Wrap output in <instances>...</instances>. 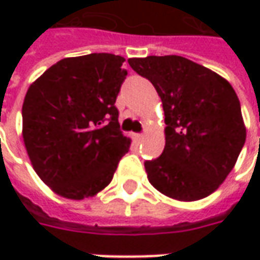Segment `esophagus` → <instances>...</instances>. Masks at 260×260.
I'll use <instances>...</instances> for the list:
<instances>
[{
	"label": "esophagus",
	"mask_w": 260,
	"mask_h": 260,
	"mask_svg": "<svg viewBox=\"0 0 260 260\" xmlns=\"http://www.w3.org/2000/svg\"><path fill=\"white\" fill-rule=\"evenodd\" d=\"M135 139L140 142V140H143V139H145V135H135Z\"/></svg>",
	"instance_id": "34e87169"
}]
</instances>
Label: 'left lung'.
Masks as SVG:
<instances>
[{"mask_svg":"<svg viewBox=\"0 0 260 260\" xmlns=\"http://www.w3.org/2000/svg\"><path fill=\"white\" fill-rule=\"evenodd\" d=\"M165 111V149L145 162L149 182L178 201L213 194L235 168L246 142L240 101L233 86L211 69L182 56L132 57Z\"/></svg>","mask_w":260,"mask_h":260,"instance_id":"8db88e82","label":"left lung"}]
</instances>
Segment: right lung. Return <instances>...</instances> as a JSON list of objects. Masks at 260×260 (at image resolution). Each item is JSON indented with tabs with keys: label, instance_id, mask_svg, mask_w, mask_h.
Here are the masks:
<instances>
[{
	"label": "right lung",
	"instance_id": "1",
	"mask_svg": "<svg viewBox=\"0 0 260 260\" xmlns=\"http://www.w3.org/2000/svg\"><path fill=\"white\" fill-rule=\"evenodd\" d=\"M124 60L111 53L65 57L28 86L23 140L36 174L55 194L94 197L128 152L114 105Z\"/></svg>",
	"mask_w": 260,
	"mask_h": 260
}]
</instances>
